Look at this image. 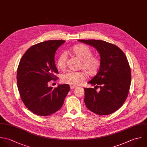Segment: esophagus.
Returning a JSON list of instances; mask_svg holds the SVG:
<instances>
[{
	"label": "esophagus",
	"mask_w": 147,
	"mask_h": 147,
	"mask_svg": "<svg viewBox=\"0 0 147 147\" xmlns=\"http://www.w3.org/2000/svg\"><path fill=\"white\" fill-rule=\"evenodd\" d=\"M70 88L71 89H74V88H77V87H76V86H70Z\"/></svg>",
	"instance_id": "obj_1"
}]
</instances>
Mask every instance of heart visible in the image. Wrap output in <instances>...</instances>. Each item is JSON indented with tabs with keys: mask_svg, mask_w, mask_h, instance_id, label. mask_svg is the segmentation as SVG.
Segmentation results:
<instances>
[{
	"mask_svg": "<svg viewBox=\"0 0 147 147\" xmlns=\"http://www.w3.org/2000/svg\"><path fill=\"white\" fill-rule=\"evenodd\" d=\"M71 54L80 61V69H82L88 77L95 76L101 66L100 59L94 57L92 51L86 45L80 44L74 46L70 49ZM67 55L62 53L57 59V65L59 69L63 70L66 69ZM85 79V75L81 71H69L62 75L61 81L63 83L71 86H78Z\"/></svg>",
	"mask_w": 147,
	"mask_h": 147,
	"instance_id": "b5f03b06",
	"label": "heart"
}]
</instances>
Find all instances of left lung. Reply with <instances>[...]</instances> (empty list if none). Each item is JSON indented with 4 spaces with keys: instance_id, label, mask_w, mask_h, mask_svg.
<instances>
[{
    "instance_id": "8db88e82",
    "label": "left lung",
    "mask_w": 147,
    "mask_h": 147,
    "mask_svg": "<svg viewBox=\"0 0 147 147\" xmlns=\"http://www.w3.org/2000/svg\"><path fill=\"white\" fill-rule=\"evenodd\" d=\"M78 41L96 48L101 61L97 74L88 82L95 88H84L85 105L96 114H111L122 106L128 96L131 72L127 59L114 44L98 40Z\"/></svg>"
}]
</instances>
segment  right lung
<instances>
[{"instance_id":"obj_1","label":"right lung","mask_w":147,"mask_h":147,"mask_svg":"<svg viewBox=\"0 0 147 147\" xmlns=\"http://www.w3.org/2000/svg\"><path fill=\"white\" fill-rule=\"evenodd\" d=\"M65 40H49L30 48L20 61L17 70V84L25 106L34 114L48 116L62 106L70 90L68 84L49 86L59 74L55 62L56 51Z\"/></svg>"}]
</instances>
